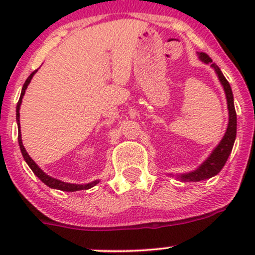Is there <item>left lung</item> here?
<instances>
[{"instance_id":"left-lung-1","label":"left lung","mask_w":255,"mask_h":255,"mask_svg":"<svg viewBox=\"0 0 255 255\" xmlns=\"http://www.w3.org/2000/svg\"><path fill=\"white\" fill-rule=\"evenodd\" d=\"M197 55H199V59L202 63L210 64L211 68L217 74L218 80H220L221 85H222L223 90H225L228 109V126L221 142L216 145L212 153L207 156L206 160L199 168L192 171H189V173L176 174V175L170 174V175L176 176V179L181 180V181H201V180H206L217 175L222 170L223 166H225L226 161H227L228 156H230L231 151H232L233 144H235L236 140V135H237V115H236L235 101H233V94L230 82L223 76L221 69L215 63H212V59L207 54L197 53Z\"/></svg>"}]
</instances>
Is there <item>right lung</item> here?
I'll use <instances>...</instances> for the list:
<instances>
[{
	"label": "right lung",
	"instance_id": "right-lung-1",
	"mask_svg": "<svg viewBox=\"0 0 255 255\" xmlns=\"http://www.w3.org/2000/svg\"><path fill=\"white\" fill-rule=\"evenodd\" d=\"M37 71L38 70H34L32 74H30L29 76H28V79L25 80L24 85H23V87H22V92H20L19 101H18L17 107H16V120H17L18 127H19V128H20V126H19V109H20V105H22V99H23V96H24L25 90H27V87H28V85H29L30 80H32V78H33V76H34V74L37 73ZM18 144H19L20 151H22V155H23V158H24L25 163H27L28 166H29V168L32 169V171H33V173H34V175H37L40 180H42L43 182H44L45 185H47V186L51 187V189L61 190V191L74 192V191H79V190L91 189V187H94L95 185H97L100 182V180H95V181L89 182V184H70V182H64V181H61V180L55 179V177L49 176V175H47V174L44 173V171L42 170V169L39 168V166L37 165V164H35V161L33 160V159L29 156V154L27 153L25 148H24V146H23L22 135H20V130H19V134H18Z\"/></svg>",
	"mask_w": 255,
	"mask_h": 255
}]
</instances>
